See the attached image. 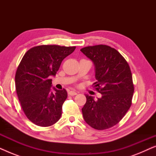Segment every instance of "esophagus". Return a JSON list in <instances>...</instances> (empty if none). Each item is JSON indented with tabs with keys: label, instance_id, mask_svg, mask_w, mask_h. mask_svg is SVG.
Instances as JSON below:
<instances>
[{
	"label": "esophagus",
	"instance_id": "obj_1",
	"mask_svg": "<svg viewBox=\"0 0 156 156\" xmlns=\"http://www.w3.org/2000/svg\"><path fill=\"white\" fill-rule=\"evenodd\" d=\"M69 95H70V96H74V95H76L77 94V93L76 92V91H69Z\"/></svg>",
	"mask_w": 156,
	"mask_h": 156
}]
</instances>
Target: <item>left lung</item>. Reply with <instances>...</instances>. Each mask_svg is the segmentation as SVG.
Instances as JSON below:
<instances>
[{"label":"left lung","instance_id":"8db88e82","mask_svg":"<svg viewBox=\"0 0 156 156\" xmlns=\"http://www.w3.org/2000/svg\"><path fill=\"white\" fill-rule=\"evenodd\" d=\"M80 50L94 64L97 82L93 87L102 94L97 100L86 95L83 117L93 129H109L123 118L131 106L134 85L129 65L116 49L106 44Z\"/></svg>","mask_w":156,"mask_h":156}]
</instances>
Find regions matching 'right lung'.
<instances>
[{"instance_id": "1", "label": "right lung", "mask_w": 156, "mask_h": 156, "mask_svg": "<svg viewBox=\"0 0 156 156\" xmlns=\"http://www.w3.org/2000/svg\"><path fill=\"white\" fill-rule=\"evenodd\" d=\"M76 47L43 44L27 50L19 64L15 82L19 101L27 118L35 125L50 126L59 121L67 91H52V80L62 62Z\"/></svg>"}]
</instances>
